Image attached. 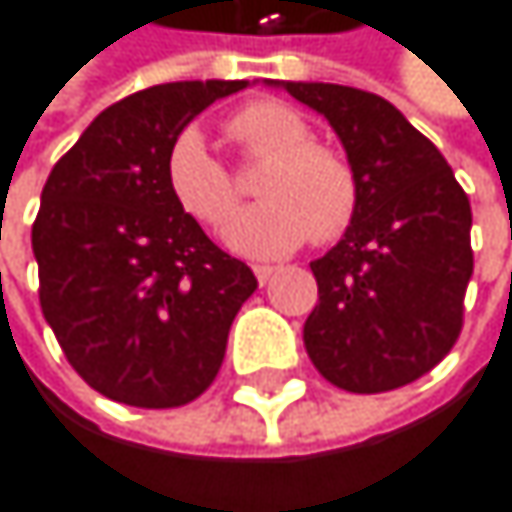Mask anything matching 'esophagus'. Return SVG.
<instances>
[{"instance_id":"esophagus-1","label":"esophagus","mask_w":512,"mask_h":512,"mask_svg":"<svg viewBox=\"0 0 512 512\" xmlns=\"http://www.w3.org/2000/svg\"><path fill=\"white\" fill-rule=\"evenodd\" d=\"M254 276H258V282H261V285H267V282L273 279V267H267V264H258V267H254Z\"/></svg>"}]
</instances>
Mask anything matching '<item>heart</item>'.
<instances>
[{"instance_id":"obj_1","label":"heart","mask_w":512,"mask_h":512,"mask_svg":"<svg viewBox=\"0 0 512 512\" xmlns=\"http://www.w3.org/2000/svg\"><path fill=\"white\" fill-rule=\"evenodd\" d=\"M230 137L254 159H267L258 174L264 202L242 211L227 242L245 258H282L304 245L338 239L359 205L353 165L331 147L313 144L307 119L279 101H254L230 119ZM165 184L184 214L205 227H224L239 205L230 171L214 159L202 131L187 128L165 156Z\"/></svg>"}]
</instances>
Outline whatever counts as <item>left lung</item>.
Segmentation results:
<instances>
[{"mask_svg":"<svg viewBox=\"0 0 512 512\" xmlns=\"http://www.w3.org/2000/svg\"><path fill=\"white\" fill-rule=\"evenodd\" d=\"M322 113L359 181L356 218L310 264L319 304L304 347L347 393L418 381L455 347L473 276L470 199L445 156L384 97L331 82H276Z\"/></svg>","mask_w":512,"mask_h":512,"instance_id":"1","label":"left lung"}]
</instances>
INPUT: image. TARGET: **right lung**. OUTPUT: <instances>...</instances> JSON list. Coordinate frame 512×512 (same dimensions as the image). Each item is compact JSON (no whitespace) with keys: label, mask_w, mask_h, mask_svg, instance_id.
Returning a JSON list of instances; mask_svg holds the SVG:
<instances>
[{"label":"right lung","mask_w":512,"mask_h":512,"mask_svg":"<svg viewBox=\"0 0 512 512\" xmlns=\"http://www.w3.org/2000/svg\"><path fill=\"white\" fill-rule=\"evenodd\" d=\"M245 82H168L97 116L57 159L33 224L39 304L79 378L134 408H178L218 378L254 273L178 208L165 156Z\"/></svg>","instance_id":"right-lung-1"}]
</instances>
